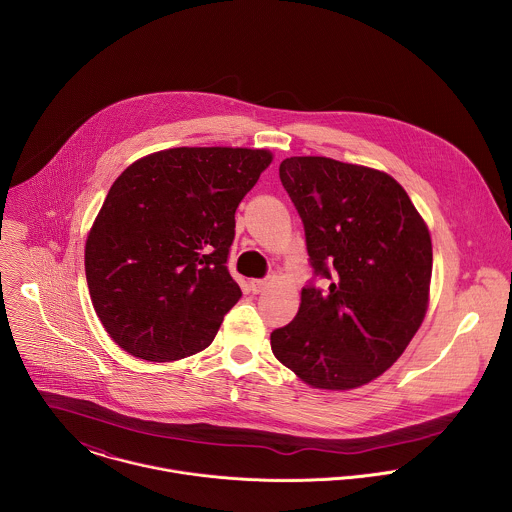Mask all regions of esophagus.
<instances>
[{"instance_id":"1","label":"esophagus","mask_w":512,"mask_h":512,"mask_svg":"<svg viewBox=\"0 0 512 512\" xmlns=\"http://www.w3.org/2000/svg\"><path fill=\"white\" fill-rule=\"evenodd\" d=\"M270 286L268 280H250V290L252 293H262Z\"/></svg>"}]
</instances>
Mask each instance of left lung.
Masks as SVG:
<instances>
[{
    "label": "left lung",
    "instance_id": "1",
    "mask_svg": "<svg viewBox=\"0 0 512 512\" xmlns=\"http://www.w3.org/2000/svg\"><path fill=\"white\" fill-rule=\"evenodd\" d=\"M280 179L303 220L325 293L301 290L272 353L321 390L365 386L394 365L420 329L432 282V238L404 187L384 171L301 155Z\"/></svg>",
    "mask_w": 512,
    "mask_h": 512
}]
</instances>
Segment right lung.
I'll return each mask as SVG.
<instances>
[{
  "mask_svg": "<svg viewBox=\"0 0 512 512\" xmlns=\"http://www.w3.org/2000/svg\"><path fill=\"white\" fill-rule=\"evenodd\" d=\"M274 153L171 147L110 187L84 246L94 311L126 353L173 363L205 351L240 299L226 258L234 213Z\"/></svg>",
  "mask_w": 512,
  "mask_h": 512,
  "instance_id": "right-lung-1",
  "label": "right lung"
}]
</instances>
